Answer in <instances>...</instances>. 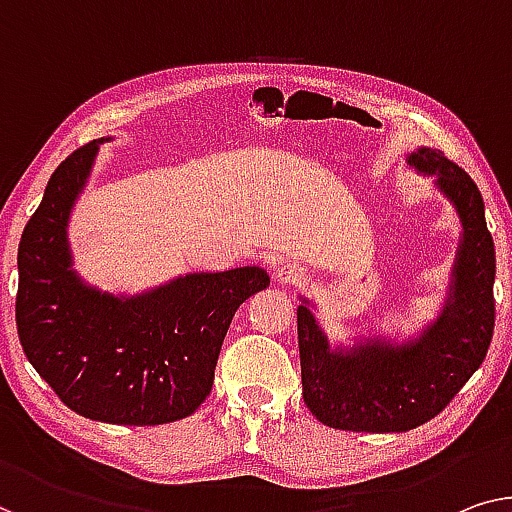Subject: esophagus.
Here are the masks:
<instances>
[{
	"mask_svg": "<svg viewBox=\"0 0 512 512\" xmlns=\"http://www.w3.org/2000/svg\"><path fill=\"white\" fill-rule=\"evenodd\" d=\"M276 278L280 285H301V282L305 280V276H303V271L299 269V266L296 264H285V266H278L276 269Z\"/></svg>",
	"mask_w": 512,
	"mask_h": 512,
	"instance_id": "34e87169",
	"label": "esophagus"
}]
</instances>
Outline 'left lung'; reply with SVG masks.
Returning <instances> with one entry per match:
<instances>
[{
    "mask_svg": "<svg viewBox=\"0 0 512 512\" xmlns=\"http://www.w3.org/2000/svg\"><path fill=\"white\" fill-rule=\"evenodd\" d=\"M407 163L437 179L460 216L453 294L437 322L404 345L361 342L331 349L308 301L296 310L303 400L319 421L349 432H407L441 414L485 361L494 333V241L480 190L437 149Z\"/></svg>",
    "mask_w": 512,
    "mask_h": 512,
    "instance_id": "left-lung-1",
    "label": "left lung"
}]
</instances>
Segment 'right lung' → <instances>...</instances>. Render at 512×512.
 Returning <instances> with one entry per match:
<instances>
[{"instance_id": "add662e5", "label": "right lung", "mask_w": 512, "mask_h": 512, "mask_svg": "<svg viewBox=\"0 0 512 512\" xmlns=\"http://www.w3.org/2000/svg\"><path fill=\"white\" fill-rule=\"evenodd\" d=\"M101 142L61 160L22 232L18 338L75 414L112 425L172 423L207 400L234 312L271 280L243 266L190 273L131 299L87 287L71 269L66 225Z\"/></svg>"}]
</instances>
